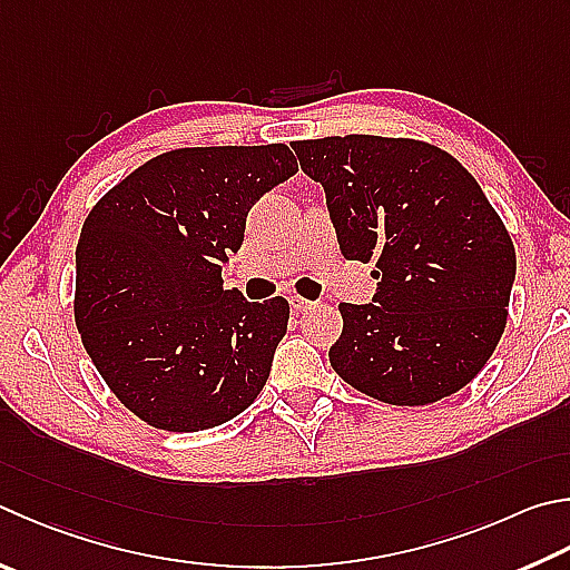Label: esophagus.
Returning <instances> with one entry per match:
<instances>
[{
	"mask_svg": "<svg viewBox=\"0 0 570 570\" xmlns=\"http://www.w3.org/2000/svg\"><path fill=\"white\" fill-rule=\"evenodd\" d=\"M288 306H292V312H308L316 302H308L304 296H288Z\"/></svg>",
	"mask_w": 570,
	"mask_h": 570,
	"instance_id": "esophagus-1",
	"label": "esophagus"
}]
</instances>
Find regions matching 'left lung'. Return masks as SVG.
Wrapping results in <instances>:
<instances>
[{
  "mask_svg": "<svg viewBox=\"0 0 570 570\" xmlns=\"http://www.w3.org/2000/svg\"><path fill=\"white\" fill-rule=\"evenodd\" d=\"M324 186L338 249L376 262L374 304H341L336 374L393 406H426L479 374L505 328L515 252L469 171L439 147L368 134L292 144Z\"/></svg>",
  "mask_w": 570,
  "mask_h": 570,
  "instance_id": "obj_1",
  "label": "left lung"
}]
</instances>
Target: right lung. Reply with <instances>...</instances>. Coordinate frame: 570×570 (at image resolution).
Wrapping results in <instances>:
<instances>
[{
  "mask_svg": "<svg viewBox=\"0 0 570 570\" xmlns=\"http://www.w3.org/2000/svg\"><path fill=\"white\" fill-rule=\"evenodd\" d=\"M296 169L284 144L177 149L89 212L77 328L114 396L149 426L214 429L264 389L288 302H246L224 288L222 264L242 249L252 204Z\"/></svg>",
  "mask_w": 570,
  "mask_h": 570,
  "instance_id": "1",
  "label": "right lung"
}]
</instances>
